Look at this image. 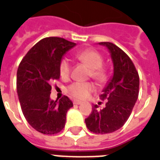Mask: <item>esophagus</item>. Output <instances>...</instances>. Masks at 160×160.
<instances>
[{
  "instance_id": "esophagus-1",
  "label": "esophagus",
  "mask_w": 160,
  "mask_h": 160,
  "mask_svg": "<svg viewBox=\"0 0 160 160\" xmlns=\"http://www.w3.org/2000/svg\"><path fill=\"white\" fill-rule=\"evenodd\" d=\"M82 102L80 101H73V104L74 105H80Z\"/></svg>"
}]
</instances>
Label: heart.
Returning a JSON list of instances; mask_svg holds the SVG:
<instances>
[{
	"label": "heart",
	"mask_w": 160,
	"mask_h": 160,
	"mask_svg": "<svg viewBox=\"0 0 160 160\" xmlns=\"http://www.w3.org/2000/svg\"><path fill=\"white\" fill-rule=\"evenodd\" d=\"M77 59L89 67V76L98 82H104L107 78V73L102 68L103 58L100 53L92 49L82 51L77 54ZM71 63L68 59L64 58L60 60L59 65V72L60 77L64 79L68 78L71 73ZM94 90L91 82H73L66 88V93L72 97L78 100H83Z\"/></svg>",
	"instance_id": "1"
}]
</instances>
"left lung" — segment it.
Returning <instances> with one entry per match:
<instances>
[{
    "label": "left lung",
    "mask_w": 160,
    "mask_h": 160,
    "mask_svg": "<svg viewBox=\"0 0 160 160\" xmlns=\"http://www.w3.org/2000/svg\"><path fill=\"white\" fill-rule=\"evenodd\" d=\"M110 53L113 75L100 95L107 100L102 110L94 105L91 114L85 118L86 126L95 134L116 131L125 123L136 104L139 94V75L132 60L123 50L112 42H99Z\"/></svg>",
    "instance_id": "1"
}]
</instances>
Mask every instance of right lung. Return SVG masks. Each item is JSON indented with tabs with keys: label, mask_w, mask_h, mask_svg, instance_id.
Segmentation results:
<instances>
[{
	"label": "right lung",
	"mask_w": 160,
	"mask_h": 160,
	"mask_svg": "<svg viewBox=\"0 0 160 160\" xmlns=\"http://www.w3.org/2000/svg\"><path fill=\"white\" fill-rule=\"evenodd\" d=\"M76 43L46 37L31 48L21 60L17 72V92L21 109L29 124L44 135H54L65 127L67 111L73 107L64 96L50 99L51 82L59 78V65Z\"/></svg>",
	"instance_id": "right-lung-1"
}]
</instances>
